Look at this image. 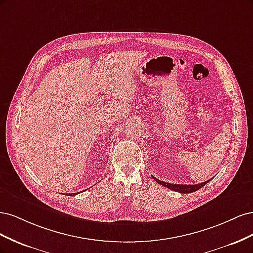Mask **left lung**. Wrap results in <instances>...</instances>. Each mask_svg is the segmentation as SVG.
<instances>
[{
	"mask_svg": "<svg viewBox=\"0 0 253 253\" xmlns=\"http://www.w3.org/2000/svg\"><path fill=\"white\" fill-rule=\"evenodd\" d=\"M153 178H154V180H156L158 183H160V185H163V186L167 187L168 189L176 191V192H179V193H192V192H195V191L203 188L207 182L210 181V180H207V181L202 182V183H197V185H177V183L165 182V181L159 180V179H157L155 177H153Z\"/></svg>",
	"mask_w": 253,
	"mask_h": 253,
	"instance_id": "obj_1",
	"label": "left lung"
}]
</instances>
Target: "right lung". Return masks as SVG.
<instances>
[{
    "instance_id": "1",
    "label": "right lung",
    "mask_w": 253,
    "mask_h": 253,
    "mask_svg": "<svg viewBox=\"0 0 253 253\" xmlns=\"http://www.w3.org/2000/svg\"><path fill=\"white\" fill-rule=\"evenodd\" d=\"M70 195H71V196H72V195H75V193H72V194H70Z\"/></svg>"
}]
</instances>
